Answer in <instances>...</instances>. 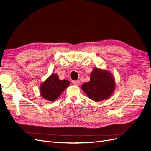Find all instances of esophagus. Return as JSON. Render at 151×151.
Masks as SVG:
<instances>
[{
  "label": "esophagus",
  "mask_w": 151,
  "mask_h": 151,
  "mask_svg": "<svg viewBox=\"0 0 151 151\" xmlns=\"http://www.w3.org/2000/svg\"><path fill=\"white\" fill-rule=\"evenodd\" d=\"M72 83L76 86H78L80 84L79 81H72Z\"/></svg>",
  "instance_id": "34e87169"
}]
</instances>
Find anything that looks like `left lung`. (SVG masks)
Here are the masks:
<instances>
[{"mask_svg":"<svg viewBox=\"0 0 151 151\" xmlns=\"http://www.w3.org/2000/svg\"><path fill=\"white\" fill-rule=\"evenodd\" d=\"M86 95L94 101L109 98L115 89L113 76L109 71L95 68L90 75V81L81 86Z\"/></svg>","mask_w":151,"mask_h":151,"instance_id":"1","label":"left lung"}]
</instances>
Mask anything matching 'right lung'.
<instances>
[{
	"label": "right lung",
	"mask_w": 151,
	"mask_h": 151,
	"mask_svg": "<svg viewBox=\"0 0 151 151\" xmlns=\"http://www.w3.org/2000/svg\"><path fill=\"white\" fill-rule=\"evenodd\" d=\"M69 85L68 80H60L57 74H52L40 85V94L48 101H53Z\"/></svg>",
	"instance_id": "obj_1"
}]
</instances>
